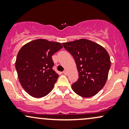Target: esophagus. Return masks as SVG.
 Masks as SVG:
<instances>
[{"label": "esophagus", "mask_w": 129, "mask_h": 129, "mask_svg": "<svg viewBox=\"0 0 129 129\" xmlns=\"http://www.w3.org/2000/svg\"><path fill=\"white\" fill-rule=\"evenodd\" d=\"M63 75H67V71H66V70L63 71Z\"/></svg>", "instance_id": "34e87169"}]
</instances>
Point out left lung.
I'll return each instance as SVG.
<instances>
[{"label":"left lung","instance_id":"1","mask_svg":"<svg viewBox=\"0 0 129 129\" xmlns=\"http://www.w3.org/2000/svg\"><path fill=\"white\" fill-rule=\"evenodd\" d=\"M64 48L73 56L79 78L72 89L80 96L89 98L96 94L106 84L110 59L104 47L85 39L62 43Z\"/></svg>","mask_w":129,"mask_h":129}]
</instances>
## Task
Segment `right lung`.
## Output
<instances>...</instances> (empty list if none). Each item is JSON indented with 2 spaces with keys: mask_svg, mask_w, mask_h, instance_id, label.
<instances>
[{
  "mask_svg": "<svg viewBox=\"0 0 129 129\" xmlns=\"http://www.w3.org/2000/svg\"><path fill=\"white\" fill-rule=\"evenodd\" d=\"M62 48L60 43L39 39L19 50L16 69L22 87L29 95L42 98L53 90L59 75L52 69V56Z\"/></svg>",
  "mask_w": 129,
  "mask_h": 129,
  "instance_id": "right-lung-1",
  "label": "right lung"
}]
</instances>
